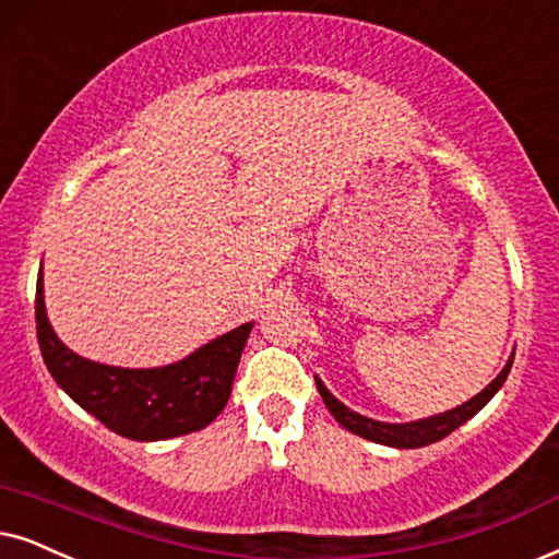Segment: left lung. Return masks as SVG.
Instances as JSON below:
<instances>
[{
  "label": "left lung",
  "mask_w": 559,
  "mask_h": 559,
  "mask_svg": "<svg viewBox=\"0 0 559 559\" xmlns=\"http://www.w3.org/2000/svg\"><path fill=\"white\" fill-rule=\"evenodd\" d=\"M511 364H513V358L506 364V369L500 371L498 377L485 386L483 392L475 394V397H472L469 402H464V405L449 409V413H443V415H433V418H426V420L402 423V426H392V423H379V420L364 418V415L353 413V409L345 407L343 402H337L335 397H332V394L328 392V386H324L320 379L314 377V381H317V390H320V394H322L324 405H328L330 413L335 415V420L341 423L343 428H348L350 433L369 438V441L384 443V447L420 449V447H428V443L441 441V438H447L451 430H456L459 426H462V423H467L472 415H477L479 409H483L487 402L492 400V394H496L500 386H503L508 371H511Z\"/></svg>",
  "instance_id": "8db88e82"
}]
</instances>
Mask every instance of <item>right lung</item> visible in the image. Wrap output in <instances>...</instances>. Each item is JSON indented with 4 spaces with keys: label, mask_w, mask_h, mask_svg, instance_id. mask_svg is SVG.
<instances>
[{
    "label": "right lung",
    "mask_w": 559,
    "mask_h": 559,
    "mask_svg": "<svg viewBox=\"0 0 559 559\" xmlns=\"http://www.w3.org/2000/svg\"><path fill=\"white\" fill-rule=\"evenodd\" d=\"M35 330L48 371L76 405L112 433L133 441H165L206 428L222 413L252 322L239 324L165 369H118L76 356L56 337L38 278Z\"/></svg>",
    "instance_id": "right-lung-1"
}]
</instances>
